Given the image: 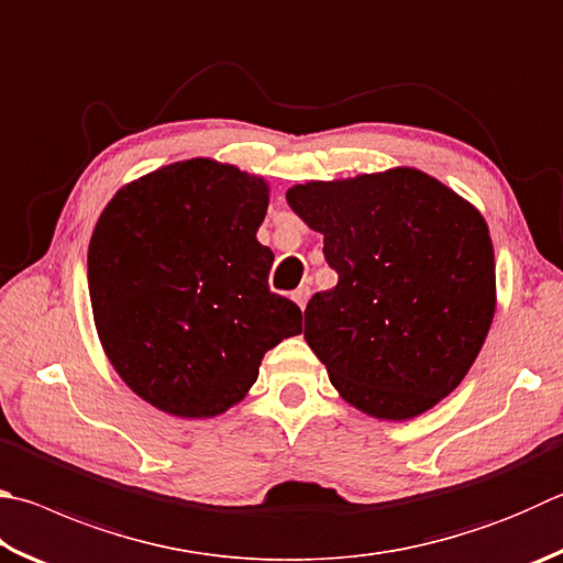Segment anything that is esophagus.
Here are the masks:
<instances>
[{"mask_svg": "<svg viewBox=\"0 0 563 563\" xmlns=\"http://www.w3.org/2000/svg\"><path fill=\"white\" fill-rule=\"evenodd\" d=\"M292 300L298 302L300 308H305V305H308V300H310V288H308V285H300V288L292 292Z\"/></svg>", "mask_w": 563, "mask_h": 563, "instance_id": "esophagus-1", "label": "esophagus"}]
</instances>
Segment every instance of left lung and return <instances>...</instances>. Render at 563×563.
I'll list each match as a JSON object with an SVG mask.
<instances>
[{"instance_id":"obj_1","label":"left lung","mask_w":563,"mask_h":563,"mask_svg":"<svg viewBox=\"0 0 563 563\" xmlns=\"http://www.w3.org/2000/svg\"><path fill=\"white\" fill-rule=\"evenodd\" d=\"M340 280L305 340L360 411L406 421L463 382L495 314V251L475 207L411 167L290 187Z\"/></svg>"}]
</instances>
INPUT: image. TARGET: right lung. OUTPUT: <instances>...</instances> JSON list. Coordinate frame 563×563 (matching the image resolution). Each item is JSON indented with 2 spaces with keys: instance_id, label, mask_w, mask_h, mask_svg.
Masks as SVG:
<instances>
[{
  "instance_id": "1",
  "label": "right lung",
  "mask_w": 563,
  "mask_h": 563,
  "mask_svg": "<svg viewBox=\"0 0 563 563\" xmlns=\"http://www.w3.org/2000/svg\"><path fill=\"white\" fill-rule=\"evenodd\" d=\"M268 184L187 159L122 187L88 246V290L110 364L132 391L181 418L219 416L258 379L263 354L302 332L268 288L255 231Z\"/></svg>"
}]
</instances>
